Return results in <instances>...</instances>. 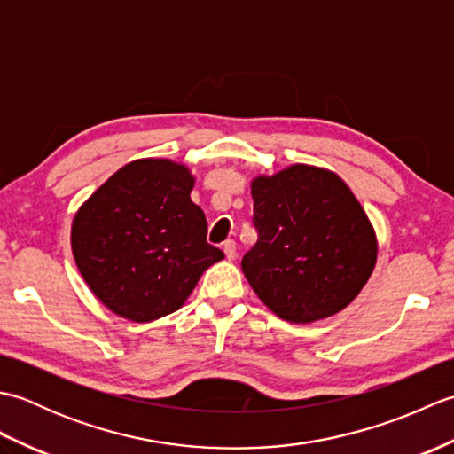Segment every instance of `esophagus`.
<instances>
[{"instance_id": "1", "label": "esophagus", "mask_w": 454, "mask_h": 454, "mask_svg": "<svg viewBox=\"0 0 454 454\" xmlns=\"http://www.w3.org/2000/svg\"><path fill=\"white\" fill-rule=\"evenodd\" d=\"M222 249H224V254H226V257L230 259V262H234L236 255H238V249H236V242H234V239H226L224 247H222Z\"/></svg>"}]
</instances>
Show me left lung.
<instances>
[{"mask_svg":"<svg viewBox=\"0 0 454 454\" xmlns=\"http://www.w3.org/2000/svg\"><path fill=\"white\" fill-rule=\"evenodd\" d=\"M252 197L257 242L242 269L262 302L293 324L343 310L376 263L374 230L351 189L296 163L254 179Z\"/></svg>","mask_w":454,"mask_h":454,"instance_id":"left-lung-1","label":"left lung"}]
</instances>
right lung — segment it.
Returning a JSON list of instances; mask_svg holds the SVG:
<instances>
[{"instance_id": "right-lung-1", "label": "right lung", "mask_w": 454, "mask_h": 454, "mask_svg": "<svg viewBox=\"0 0 454 454\" xmlns=\"http://www.w3.org/2000/svg\"><path fill=\"white\" fill-rule=\"evenodd\" d=\"M192 176L169 160H137L83 202L72 252L99 301L127 320L152 322L183 306L224 254L207 242V218L191 200Z\"/></svg>"}]
</instances>
